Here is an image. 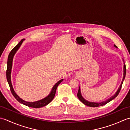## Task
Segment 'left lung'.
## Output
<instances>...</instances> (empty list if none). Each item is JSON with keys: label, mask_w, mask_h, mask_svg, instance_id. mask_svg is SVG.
Instances as JSON below:
<instances>
[{"label": "left lung", "mask_w": 130, "mask_h": 130, "mask_svg": "<svg viewBox=\"0 0 130 130\" xmlns=\"http://www.w3.org/2000/svg\"><path fill=\"white\" fill-rule=\"evenodd\" d=\"M114 46L115 47L117 48V47L115 45H114ZM123 60V79H122V82H121V85L120 87L118 88V90H117V92H116V93L113 95H112V96H111L109 98L107 99V100L104 101L103 102H89L88 101H87L86 99H84L83 98V96H82V93H81V91H80V87L79 86V90H78V94H77V96H78V98H79V99L80 101L83 103L85 105H86L87 106H89V107H99V106H103V105H105L106 104L108 103V102H109L110 101H111L113 99H115L116 96L118 95V94H119L121 89V87H122V85L123 82L124 81V79L125 78V76H126V65L125 64V62H124V60Z\"/></svg>", "instance_id": "obj_1"}]
</instances>
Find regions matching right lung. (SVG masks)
Returning <instances> with one entry per match:
<instances>
[{
    "label": "right lung",
    "instance_id": "obj_1",
    "mask_svg": "<svg viewBox=\"0 0 130 130\" xmlns=\"http://www.w3.org/2000/svg\"><path fill=\"white\" fill-rule=\"evenodd\" d=\"M25 39L22 40L15 47H14L12 50L10 51V52L9 54V56H8V61H7V79L8 84H9L10 89L11 92H12L13 95L14 96V98L17 100L19 103L23 104L25 106H27L29 107H32V108H41L46 106L48 104H49L50 102L53 100V99L55 96V93H56V91L57 87H58L61 83L63 81V79L60 80L59 81H58L56 84H55L53 87L52 88V89L51 90L50 93H49V94L46 96V97L44 98L40 99L39 101H37L35 102H27L24 101L23 99L21 98L15 92L13 88V85L12 84V81H11V72H12V65H13V57L14 56L15 54H16L17 51L18 50V49L20 48L23 42L24 41Z\"/></svg>",
    "mask_w": 130,
    "mask_h": 130
}]
</instances>
